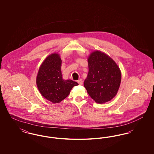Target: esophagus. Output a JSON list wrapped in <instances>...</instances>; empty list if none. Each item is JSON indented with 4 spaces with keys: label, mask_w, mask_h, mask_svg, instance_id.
I'll return each mask as SVG.
<instances>
[{
    "label": "esophagus",
    "mask_w": 154,
    "mask_h": 154,
    "mask_svg": "<svg viewBox=\"0 0 154 154\" xmlns=\"http://www.w3.org/2000/svg\"><path fill=\"white\" fill-rule=\"evenodd\" d=\"M77 82L79 83V85H82V82H83V81H82V79H80V80H79L77 81Z\"/></svg>",
    "instance_id": "1"
}]
</instances>
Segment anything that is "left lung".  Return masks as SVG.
I'll return each mask as SVG.
<instances>
[{"instance_id":"obj_1","label":"left lung","mask_w":154,"mask_h":154,"mask_svg":"<svg viewBox=\"0 0 154 154\" xmlns=\"http://www.w3.org/2000/svg\"><path fill=\"white\" fill-rule=\"evenodd\" d=\"M88 62L89 72L84 85L89 95L100 104L110 101L120 86L119 68L109 56L99 51L92 52Z\"/></svg>"}]
</instances>
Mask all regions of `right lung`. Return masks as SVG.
Listing matches in <instances>:
<instances>
[{
	"label": "right lung",
	"mask_w": 154,
	"mask_h": 154,
	"mask_svg": "<svg viewBox=\"0 0 154 154\" xmlns=\"http://www.w3.org/2000/svg\"><path fill=\"white\" fill-rule=\"evenodd\" d=\"M61 64L59 55L52 54L44 60L37 76V86L40 92L53 103H58L65 99L74 86L79 85L75 81L62 79Z\"/></svg>",
	"instance_id": "1"
}]
</instances>
